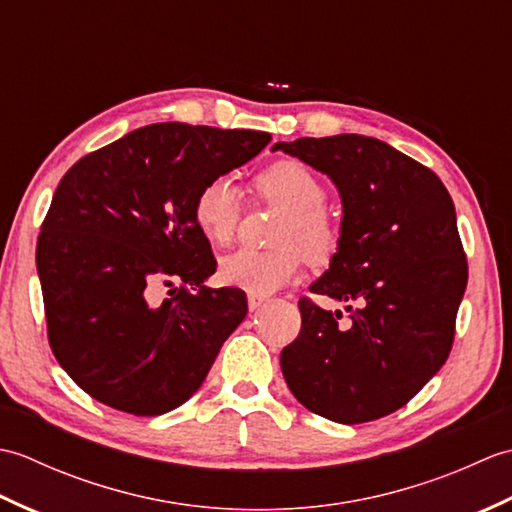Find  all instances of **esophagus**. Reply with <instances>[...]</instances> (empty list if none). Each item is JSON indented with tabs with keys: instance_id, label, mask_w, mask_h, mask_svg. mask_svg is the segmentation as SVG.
I'll return each mask as SVG.
<instances>
[{
	"instance_id": "34e87169",
	"label": "esophagus",
	"mask_w": 512,
	"mask_h": 512,
	"mask_svg": "<svg viewBox=\"0 0 512 512\" xmlns=\"http://www.w3.org/2000/svg\"><path fill=\"white\" fill-rule=\"evenodd\" d=\"M264 306V299L262 297H255V295H248V310L255 312Z\"/></svg>"
}]
</instances>
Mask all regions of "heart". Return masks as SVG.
<instances>
[{
    "mask_svg": "<svg viewBox=\"0 0 512 512\" xmlns=\"http://www.w3.org/2000/svg\"><path fill=\"white\" fill-rule=\"evenodd\" d=\"M259 200L281 206L275 231L277 250H235L220 259L217 281L255 297H268L299 275L301 255L308 264L330 262L339 248V226L323 209L328 189L308 165L299 160H279L259 171L253 180ZM242 217V198L228 178L204 182L193 200V222L206 242L224 246L231 242Z\"/></svg>",
    "mask_w": 512,
    "mask_h": 512,
    "instance_id": "heart-1",
    "label": "heart"
}]
</instances>
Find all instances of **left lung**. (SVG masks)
Wrapping results in <instances>:
<instances>
[{"mask_svg": "<svg viewBox=\"0 0 512 512\" xmlns=\"http://www.w3.org/2000/svg\"><path fill=\"white\" fill-rule=\"evenodd\" d=\"M273 149L339 189V248L310 292L358 301L341 323V312L303 297L301 332L281 350V372L312 413L341 424L378 420L449 358L469 279L453 200L436 173L378 138H297Z\"/></svg>", "mask_w": 512, "mask_h": 512, "instance_id": "1", "label": "left lung"}]
</instances>
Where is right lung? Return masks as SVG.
I'll list each match as a JSON object with an SVG mask.
<instances>
[{
  "instance_id": "obj_1",
  "label": "right lung",
  "mask_w": 512,
  "mask_h": 512,
  "mask_svg": "<svg viewBox=\"0 0 512 512\" xmlns=\"http://www.w3.org/2000/svg\"><path fill=\"white\" fill-rule=\"evenodd\" d=\"M268 143L270 134L250 129L156 123L61 178L37 239V273L52 354L85 394L160 416L200 389L248 303L239 288L204 286L215 259L193 200ZM176 280L169 300L150 301Z\"/></svg>"
}]
</instances>
